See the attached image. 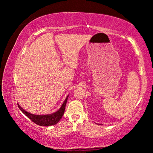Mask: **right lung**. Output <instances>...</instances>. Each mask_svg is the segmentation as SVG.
Wrapping results in <instances>:
<instances>
[{
  "label": "right lung",
  "mask_w": 153,
  "mask_h": 153,
  "mask_svg": "<svg viewBox=\"0 0 153 153\" xmlns=\"http://www.w3.org/2000/svg\"><path fill=\"white\" fill-rule=\"evenodd\" d=\"M68 96L65 99L63 104L62 105V106L56 112L51 114H46V115H35L33 114L29 113L24 110L18 103V107L20 109V110L24 114L25 116H27V117L30 119L32 121H33L34 123L41 126H54V125L57 124L58 122L59 121V120L62 119V116L64 115V111H65V107L66 102H67Z\"/></svg>",
  "instance_id": "1"
}]
</instances>
